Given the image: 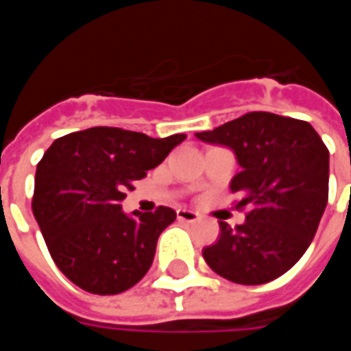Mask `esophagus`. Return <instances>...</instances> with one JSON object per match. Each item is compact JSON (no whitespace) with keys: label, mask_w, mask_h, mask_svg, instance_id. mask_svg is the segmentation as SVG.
Wrapping results in <instances>:
<instances>
[{"label":"esophagus","mask_w":351,"mask_h":351,"mask_svg":"<svg viewBox=\"0 0 351 351\" xmlns=\"http://www.w3.org/2000/svg\"><path fill=\"white\" fill-rule=\"evenodd\" d=\"M176 218L182 221H188V223H193V221L201 220V214L195 213V210H188V208H178L176 210Z\"/></svg>","instance_id":"34e87169"}]
</instances>
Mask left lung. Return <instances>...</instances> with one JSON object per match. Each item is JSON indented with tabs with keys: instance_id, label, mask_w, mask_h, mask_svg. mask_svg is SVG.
Masks as SVG:
<instances>
[{
	"instance_id": "left-lung-1",
	"label": "left lung",
	"mask_w": 351,
	"mask_h": 351,
	"mask_svg": "<svg viewBox=\"0 0 351 351\" xmlns=\"http://www.w3.org/2000/svg\"><path fill=\"white\" fill-rule=\"evenodd\" d=\"M195 137L231 148L241 165L231 191L243 193L246 221L231 229L203 258L216 274L243 286L278 278L293 267L316 235L329 199V150L304 120L248 112Z\"/></svg>"
}]
</instances>
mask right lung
<instances>
[{
	"mask_svg": "<svg viewBox=\"0 0 351 351\" xmlns=\"http://www.w3.org/2000/svg\"><path fill=\"white\" fill-rule=\"evenodd\" d=\"M186 135L152 138L120 128H90L56 138L37 163L32 210L50 256L75 286L122 293L145 276L161 231L176 220L169 206L122 213L120 201Z\"/></svg>",
	"mask_w": 351,
	"mask_h": 351,
	"instance_id": "add662e5",
	"label": "right lung"
}]
</instances>
